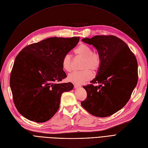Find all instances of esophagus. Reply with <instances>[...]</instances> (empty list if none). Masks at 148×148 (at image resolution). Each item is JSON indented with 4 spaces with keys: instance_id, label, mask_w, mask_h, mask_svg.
<instances>
[{
    "instance_id": "esophagus-1",
    "label": "esophagus",
    "mask_w": 148,
    "mask_h": 148,
    "mask_svg": "<svg viewBox=\"0 0 148 148\" xmlns=\"http://www.w3.org/2000/svg\"><path fill=\"white\" fill-rule=\"evenodd\" d=\"M73 86H74V87L75 88H79V87H81V86L80 85H78V84H73Z\"/></svg>"
}]
</instances>
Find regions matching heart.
<instances>
[{
  "label": "heart",
  "mask_w": 148,
  "mask_h": 148,
  "mask_svg": "<svg viewBox=\"0 0 148 148\" xmlns=\"http://www.w3.org/2000/svg\"><path fill=\"white\" fill-rule=\"evenodd\" d=\"M76 57L84 59L82 69L84 70L73 72L68 75V79L77 84H81L90 80L93 78V73L90 70L95 72L101 65V57L97 51H93L90 47L86 44H81L74 50ZM63 69L70 72L73 69V60L70 54L65 55L62 60Z\"/></svg>",
  "instance_id": "1"
}]
</instances>
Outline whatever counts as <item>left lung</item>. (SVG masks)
Wrapping results in <instances>:
<instances>
[{"label":"left lung","mask_w":148,"mask_h":148,"mask_svg":"<svg viewBox=\"0 0 148 148\" xmlns=\"http://www.w3.org/2000/svg\"><path fill=\"white\" fill-rule=\"evenodd\" d=\"M82 40L95 47L101 65L92 84L83 86L87 98L81 104L94 116H109L126 104L137 86V59L127 44L113 35H97Z\"/></svg>","instance_id":"obj_1"}]
</instances>
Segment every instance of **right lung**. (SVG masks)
<instances>
[{"label":"right lung","instance_id":"1","mask_svg":"<svg viewBox=\"0 0 148 148\" xmlns=\"http://www.w3.org/2000/svg\"><path fill=\"white\" fill-rule=\"evenodd\" d=\"M79 40V37L50 38L26 46L17 55L10 84L14 105L22 116L44 123L56 113L61 95L73 87L71 82L58 83L67 77L62 58Z\"/></svg>","mask_w":148,"mask_h":148}]
</instances>
